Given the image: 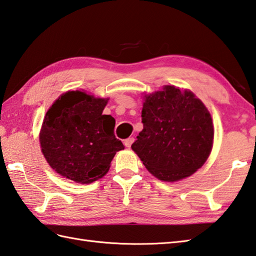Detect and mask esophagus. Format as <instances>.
<instances>
[{"label": "esophagus", "mask_w": 256, "mask_h": 256, "mask_svg": "<svg viewBox=\"0 0 256 256\" xmlns=\"http://www.w3.org/2000/svg\"><path fill=\"white\" fill-rule=\"evenodd\" d=\"M133 142H134V138H126V140H124V145L126 146V148H131V145L133 144Z\"/></svg>", "instance_id": "obj_1"}]
</instances>
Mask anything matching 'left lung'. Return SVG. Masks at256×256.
<instances>
[{
	"instance_id": "left-lung-1",
	"label": "left lung",
	"mask_w": 256,
	"mask_h": 256,
	"mask_svg": "<svg viewBox=\"0 0 256 256\" xmlns=\"http://www.w3.org/2000/svg\"><path fill=\"white\" fill-rule=\"evenodd\" d=\"M143 130L132 150L162 182L189 177L208 158L214 124L208 108L189 90L165 86L144 96Z\"/></svg>"
}]
</instances>
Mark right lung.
<instances>
[{
	"label": "right lung",
	"instance_id": "add662e5",
	"mask_svg": "<svg viewBox=\"0 0 256 256\" xmlns=\"http://www.w3.org/2000/svg\"><path fill=\"white\" fill-rule=\"evenodd\" d=\"M108 99L68 91L47 111L40 133L42 152L59 175L90 184L108 172L124 145L114 135L116 120L102 114Z\"/></svg>",
	"mask_w": 256,
	"mask_h": 256
}]
</instances>
